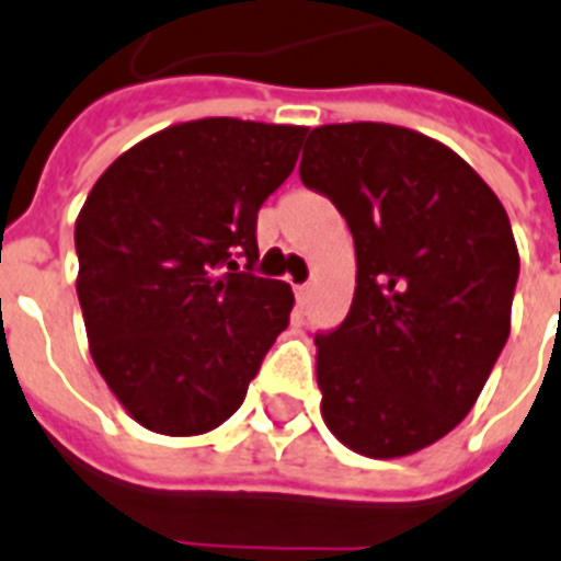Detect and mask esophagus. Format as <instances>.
<instances>
[{
  "mask_svg": "<svg viewBox=\"0 0 561 561\" xmlns=\"http://www.w3.org/2000/svg\"><path fill=\"white\" fill-rule=\"evenodd\" d=\"M309 293H312V284H301V286H298V298H301L304 304H307Z\"/></svg>",
  "mask_w": 561,
  "mask_h": 561,
  "instance_id": "1",
  "label": "esophagus"
}]
</instances>
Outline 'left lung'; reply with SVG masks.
<instances>
[{
    "mask_svg": "<svg viewBox=\"0 0 561 561\" xmlns=\"http://www.w3.org/2000/svg\"><path fill=\"white\" fill-rule=\"evenodd\" d=\"M301 182L356 245V293L316 335L321 416L376 460L432 446L481 397L510 335L518 249L501 199L455 150L393 124L309 133Z\"/></svg>",
    "mask_w": 561,
    "mask_h": 561,
    "instance_id": "left-lung-1",
    "label": "left lung"
}]
</instances>
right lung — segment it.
I'll use <instances>...</instances> for the list:
<instances>
[{"label": "right lung", "instance_id": "right-lung-1", "mask_svg": "<svg viewBox=\"0 0 561 561\" xmlns=\"http://www.w3.org/2000/svg\"><path fill=\"white\" fill-rule=\"evenodd\" d=\"M304 136L293 124L185 121L129 147L89 191L75 222L89 353L150 432L194 437L226 423L289 324V284L252 275L254 228Z\"/></svg>", "mask_w": 561, "mask_h": 561}]
</instances>
